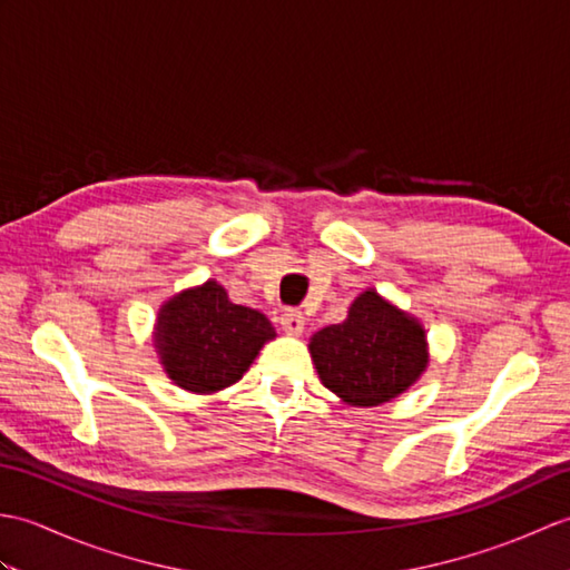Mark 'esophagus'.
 Masks as SVG:
<instances>
[{"mask_svg": "<svg viewBox=\"0 0 570 570\" xmlns=\"http://www.w3.org/2000/svg\"><path fill=\"white\" fill-rule=\"evenodd\" d=\"M278 323H282L284 333H288V335L304 333V313H301L298 308H286L282 313V318H278Z\"/></svg>", "mask_w": 570, "mask_h": 570, "instance_id": "34e87169", "label": "esophagus"}]
</instances>
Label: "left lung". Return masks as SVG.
<instances>
[{
  "label": "left lung",
  "mask_w": 570,
  "mask_h": 570,
  "mask_svg": "<svg viewBox=\"0 0 570 570\" xmlns=\"http://www.w3.org/2000/svg\"><path fill=\"white\" fill-rule=\"evenodd\" d=\"M323 386L350 406H380L406 392L429 365L426 331L374 288L350 304L343 323L311 337Z\"/></svg>",
  "instance_id": "left-lung-1"
}]
</instances>
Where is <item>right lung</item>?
<instances>
[{
	"label": "right lung",
	"instance_id": "1",
	"mask_svg": "<svg viewBox=\"0 0 570 570\" xmlns=\"http://www.w3.org/2000/svg\"><path fill=\"white\" fill-rule=\"evenodd\" d=\"M264 313L237 306L217 282L186 288L159 308L154 347L180 390L213 394L242 380L264 343L274 341Z\"/></svg>",
	"mask_w": 570,
	"mask_h": 570
}]
</instances>
